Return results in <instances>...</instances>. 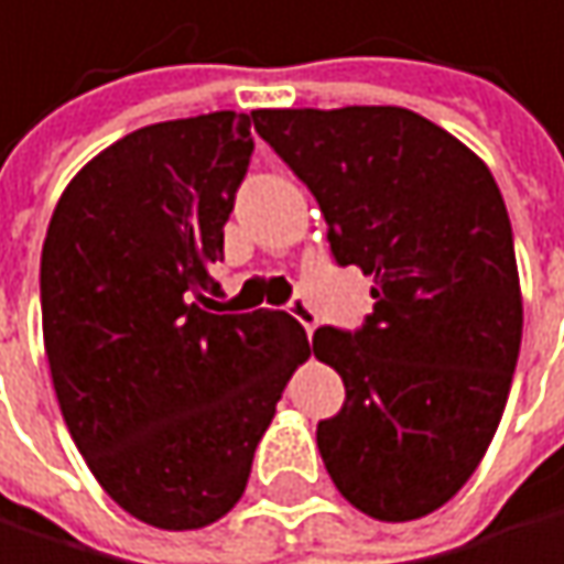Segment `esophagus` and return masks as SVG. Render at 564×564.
<instances>
[{"label": "esophagus", "mask_w": 564, "mask_h": 564, "mask_svg": "<svg viewBox=\"0 0 564 564\" xmlns=\"http://www.w3.org/2000/svg\"><path fill=\"white\" fill-rule=\"evenodd\" d=\"M285 308H289V315H292V318H295V322H299V325H302V328H305L308 335L315 332L318 312H315V308H312V305H308L305 299H292V302H289Z\"/></svg>", "instance_id": "1"}]
</instances>
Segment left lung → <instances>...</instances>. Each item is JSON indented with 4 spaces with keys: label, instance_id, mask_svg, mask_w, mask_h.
I'll return each mask as SVG.
<instances>
[{
    "label": "left lung",
    "instance_id": "1",
    "mask_svg": "<svg viewBox=\"0 0 564 564\" xmlns=\"http://www.w3.org/2000/svg\"><path fill=\"white\" fill-rule=\"evenodd\" d=\"M256 132L308 185L332 259L372 275L362 328H315L345 382L318 452L379 522L442 509L506 412L522 345L512 223L488 165L399 106L256 109Z\"/></svg>",
    "mask_w": 564,
    "mask_h": 564
}]
</instances>
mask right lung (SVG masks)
Returning <instances> with one entry per match:
<instances>
[{"instance_id":"right-lung-1","label":"right lung","mask_w":564,"mask_h":564,"mask_svg":"<svg viewBox=\"0 0 564 564\" xmlns=\"http://www.w3.org/2000/svg\"><path fill=\"white\" fill-rule=\"evenodd\" d=\"M252 116L155 122L62 192L42 246V338L62 419L109 499L145 525L223 519L299 362L272 308L216 315L213 279L252 159Z\"/></svg>"}]
</instances>
